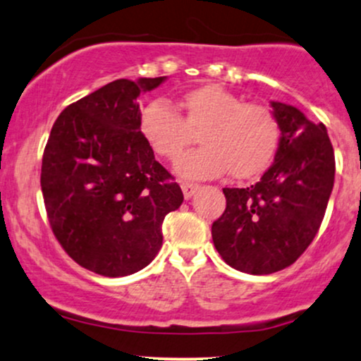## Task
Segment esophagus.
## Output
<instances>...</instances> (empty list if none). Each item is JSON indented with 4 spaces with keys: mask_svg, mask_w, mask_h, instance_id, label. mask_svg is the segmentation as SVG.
<instances>
[{
    "mask_svg": "<svg viewBox=\"0 0 361 361\" xmlns=\"http://www.w3.org/2000/svg\"><path fill=\"white\" fill-rule=\"evenodd\" d=\"M181 190H183L185 198H192L193 193L198 190V185L190 183V181H181Z\"/></svg>",
    "mask_w": 361,
    "mask_h": 361,
    "instance_id": "34e87169",
    "label": "esophagus"
}]
</instances>
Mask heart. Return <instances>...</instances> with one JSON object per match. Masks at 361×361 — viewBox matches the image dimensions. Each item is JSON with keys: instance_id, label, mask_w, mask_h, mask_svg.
<instances>
[{"instance_id": "heart-1", "label": "heart", "mask_w": 361, "mask_h": 361, "mask_svg": "<svg viewBox=\"0 0 361 361\" xmlns=\"http://www.w3.org/2000/svg\"><path fill=\"white\" fill-rule=\"evenodd\" d=\"M181 115L168 103L154 100L140 111V134L157 156L175 161L200 132L195 149L180 157L176 171L185 178L207 180L229 171L233 178L259 175L275 156L280 126L264 105L243 98L219 85L188 91L180 102Z\"/></svg>"}]
</instances>
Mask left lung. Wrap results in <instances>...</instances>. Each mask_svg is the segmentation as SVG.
Returning a JSON list of instances; mask_svg holds the SVG:
<instances>
[{"label": "left lung", "instance_id": "left-lung-1", "mask_svg": "<svg viewBox=\"0 0 361 361\" xmlns=\"http://www.w3.org/2000/svg\"><path fill=\"white\" fill-rule=\"evenodd\" d=\"M280 126L275 161L250 188H224L226 210L212 224L229 267L270 275L295 263L316 238L334 185V151L324 123L271 102Z\"/></svg>", "mask_w": 361, "mask_h": 361}]
</instances>
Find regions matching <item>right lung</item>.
<instances>
[{"instance_id":"obj_1","label":"right lung","mask_w":361,"mask_h":361,"mask_svg":"<svg viewBox=\"0 0 361 361\" xmlns=\"http://www.w3.org/2000/svg\"><path fill=\"white\" fill-rule=\"evenodd\" d=\"M164 80H117L71 103L44 149L40 186L52 233L98 275L147 267L163 244L164 217L183 202L139 127L137 97Z\"/></svg>"}]
</instances>
